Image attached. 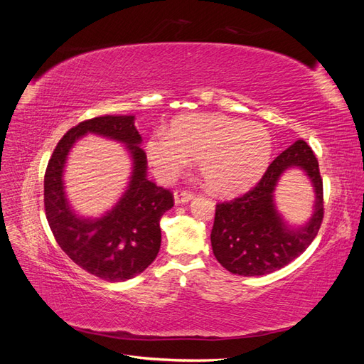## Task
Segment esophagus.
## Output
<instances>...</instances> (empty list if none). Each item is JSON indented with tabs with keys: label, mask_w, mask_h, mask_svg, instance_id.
I'll return each mask as SVG.
<instances>
[{
	"label": "esophagus",
	"mask_w": 364,
	"mask_h": 364,
	"mask_svg": "<svg viewBox=\"0 0 364 364\" xmlns=\"http://www.w3.org/2000/svg\"><path fill=\"white\" fill-rule=\"evenodd\" d=\"M193 197H194V193L188 191V190H176L174 191V202L178 205L190 202Z\"/></svg>",
	"instance_id": "obj_1"
}]
</instances>
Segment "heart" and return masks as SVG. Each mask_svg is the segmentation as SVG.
I'll return each instance as SVG.
<instances>
[{"label": "heart", "mask_w": 364, "mask_h": 364, "mask_svg": "<svg viewBox=\"0 0 364 364\" xmlns=\"http://www.w3.org/2000/svg\"><path fill=\"white\" fill-rule=\"evenodd\" d=\"M273 141L262 124L223 114H193L173 121L170 134L156 132L146 144L153 171L173 181L199 159L205 183L215 193L235 194L255 185L266 173Z\"/></svg>", "instance_id": "1"}]
</instances>
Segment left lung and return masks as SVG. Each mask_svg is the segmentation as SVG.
I'll return each mask as SVG.
<instances>
[{
	"label": "left lung",
	"mask_w": 364,
	"mask_h": 364,
	"mask_svg": "<svg viewBox=\"0 0 364 364\" xmlns=\"http://www.w3.org/2000/svg\"><path fill=\"white\" fill-rule=\"evenodd\" d=\"M299 166L312 179L316 193L315 214L305 227L291 231L283 225L272 203L280 174ZM323 222V182L318 162L304 139L273 159L259 182L243 196L215 205L211 245L217 261L230 273L261 277L279 270L311 245Z\"/></svg>",
	"instance_id": "obj_1"
}]
</instances>
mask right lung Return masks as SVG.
Returning a JSON list of instances; mask_svg holds the SVG:
<instances>
[{
    "label": "right lung",
    "mask_w": 364,
    "mask_h": 364,
    "mask_svg": "<svg viewBox=\"0 0 364 364\" xmlns=\"http://www.w3.org/2000/svg\"><path fill=\"white\" fill-rule=\"evenodd\" d=\"M132 115H105L82 121L58 142L43 178V206L51 232L60 249L94 277L127 281L144 272L161 247V217L174 205L170 190L146 178L147 158ZM97 133L126 144L134 159L129 188L102 219H79L63 193L61 173L73 142L85 133Z\"/></svg>",
    "instance_id": "1"
}]
</instances>
